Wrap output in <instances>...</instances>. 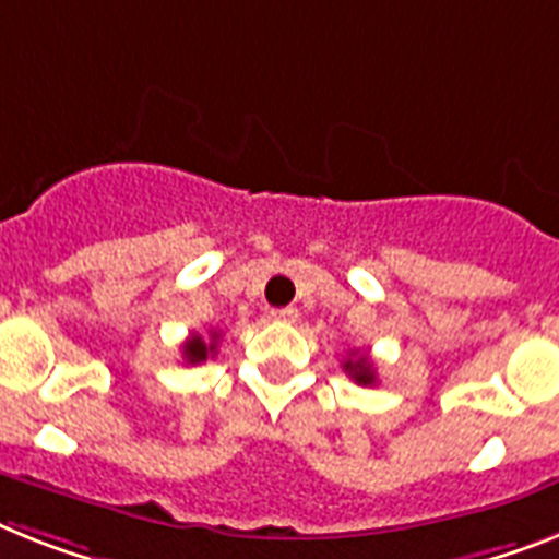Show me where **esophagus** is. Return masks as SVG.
<instances>
[{
	"instance_id": "obj_1",
	"label": "esophagus",
	"mask_w": 559,
	"mask_h": 559,
	"mask_svg": "<svg viewBox=\"0 0 559 559\" xmlns=\"http://www.w3.org/2000/svg\"><path fill=\"white\" fill-rule=\"evenodd\" d=\"M297 308H274L271 311V320L274 322H297Z\"/></svg>"
}]
</instances>
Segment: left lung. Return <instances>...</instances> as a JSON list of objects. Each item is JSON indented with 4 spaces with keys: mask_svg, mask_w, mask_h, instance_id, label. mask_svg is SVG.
Returning <instances> with one entry per match:
<instances>
[{
    "mask_svg": "<svg viewBox=\"0 0 559 559\" xmlns=\"http://www.w3.org/2000/svg\"><path fill=\"white\" fill-rule=\"evenodd\" d=\"M345 371L352 373V380L359 382V385H373V382H377V377H373V366L368 362L366 354H362V357L345 359Z\"/></svg>",
    "mask_w": 559,
    "mask_h": 559,
    "instance_id": "obj_1",
    "label": "left lung"
}]
</instances>
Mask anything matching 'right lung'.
<instances>
[{"label":"right lung","instance_id":"right-lung-1","mask_svg":"<svg viewBox=\"0 0 559 559\" xmlns=\"http://www.w3.org/2000/svg\"><path fill=\"white\" fill-rule=\"evenodd\" d=\"M216 336H219V334L214 331L207 343L202 340L200 334L188 336L186 345H182V357H186V362H191V366H193V362H205V359L216 352Z\"/></svg>","mask_w":559,"mask_h":559}]
</instances>
